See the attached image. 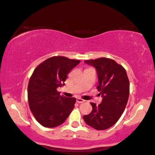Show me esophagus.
<instances>
[{"label":"esophagus","mask_w":155,"mask_h":155,"mask_svg":"<svg viewBox=\"0 0 155 155\" xmlns=\"http://www.w3.org/2000/svg\"><path fill=\"white\" fill-rule=\"evenodd\" d=\"M77 101L78 103L81 104V103H84V101H85V100H83V99H81V98H80V97H77Z\"/></svg>","instance_id":"34e87169"}]
</instances>
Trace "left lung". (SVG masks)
<instances>
[{
	"label": "left lung",
	"mask_w": 155,
	"mask_h": 155,
	"mask_svg": "<svg viewBox=\"0 0 155 155\" xmlns=\"http://www.w3.org/2000/svg\"><path fill=\"white\" fill-rule=\"evenodd\" d=\"M84 62L96 68L99 80L97 88L103 98L98 106L91 103L92 111L84 115V120L97 130L108 129L120 119L127 104L129 81L126 70L114 60L107 58Z\"/></svg>",
	"instance_id": "obj_1"
}]
</instances>
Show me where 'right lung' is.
<instances>
[{"label":"right lung","instance_id":"obj_1","mask_svg":"<svg viewBox=\"0 0 155 155\" xmlns=\"http://www.w3.org/2000/svg\"><path fill=\"white\" fill-rule=\"evenodd\" d=\"M80 63L64 56L49 58L35 69L28 85L29 107L35 118L48 128L61 125L74 108L75 97L60 95L67 76Z\"/></svg>","mask_w":155,"mask_h":155}]
</instances>
